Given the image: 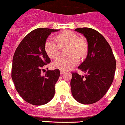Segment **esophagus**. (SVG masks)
<instances>
[{"mask_svg":"<svg viewBox=\"0 0 125 125\" xmlns=\"http://www.w3.org/2000/svg\"><path fill=\"white\" fill-rule=\"evenodd\" d=\"M60 73H61V74L62 75L64 73V71H62V70H61V72H60Z\"/></svg>","mask_w":125,"mask_h":125,"instance_id":"esophagus-1","label":"esophagus"}]
</instances>
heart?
<instances>
[{
    "mask_svg": "<svg viewBox=\"0 0 125 125\" xmlns=\"http://www.w3.org/2000/svg\"><path fill=\"white\" fill-rule=\"evenodd\" d=\"M54 40L48 39L45 43V50L49 57L52 59L59 56L61 47L68 48V57H61L53 62V66L61 70L66 71L76 66L79 62V57H84L87 53V44L79 35L72 31H66L60 33Z\"/></svg>",
    "mask_w": 125,
    "mask_h": 125,
    "instance_id": "b5f03b06",
    "label": "heart"
}]
</instances>
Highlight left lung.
Listing matches in <instances>:
<instances>
[{"label":"left lung","mask_w":125,"mask_h":125,"mask_svg":"<svg viewBox=\"0 0 125 125\" xmlns=\"http://www.w3.org/2000/svg\"><path fill=\"white\" fill-rule=\"evenodd\" d=\"M75 30L87 40V56L78 67L87 74L81 76L77 72L72 73L71 90L77 102L90 104L100 100L110 87L116 62L111 47L100 33L89 28Z\"/></svg>","instance_id":"8db88e82"}]
</instances>
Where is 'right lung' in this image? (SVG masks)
<instances>
[{"instance_id": "1", "label": "right lung", "mask_w": 125, "mask_h": 125, "mask_svg": "<svg viewBox=\"0 0 125 125\" xmlns=\"http://www.w3.org/2000/svg\"><path fill=\"white\" fill-rule=\"evenodd\" d=\"M59 30L37 28L29 33L18 46L13 57L11 78L16 90L27 103L43 105L55 95V84L60 76L59 69L41 74L50 59L45 50L46 39Z\"/></svg>"}]
</instances>
